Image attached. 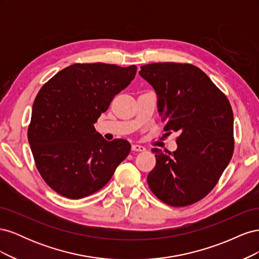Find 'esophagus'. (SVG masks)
<instances>
[{
    "label": "esophagus",
    "instance_id": "1",
    "mask_svg": "<svg viewBox=\"0 0 259 259\" xmlns=\"http://www.w3.org/2000/svg\"><path fill=\"white\" fill-rule=\"evenodd\" d=\"M132 150L133 151H145L146 148L142 145H138V144H134L132 145Z\"/></svg>",
    "mask_w": 259,
    "mask_h": 259
}]
</instances>
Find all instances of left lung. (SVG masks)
<instances>
[{"instance_id":"left-lung-1","label":"left lung","mask_w":259,"mask_h":259,"mask_svg":"<svg viewBox=\"0 0 259 259\" xmlns=\"http://www.w3.org/2000/svg\"><path fill=\"white\" fill-rule=\"evenodd\" d=\"M139 74L152 85L164 131L178 132L177 149L153 148L155 166L147 182L170 206H187L211 191L234 149L233 113L228 98L201 69L190 64L154 62Z\"/></svg>"}]
</instances>
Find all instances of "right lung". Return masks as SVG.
I'll list each match as a JSON object with an SVG mask.
<instances>
[{
    "mask_svg": "<svg viewBox=\"0 0 259 259\" xmlns=\"http://www.w3.org/2000/svg\"><path fill=\"white\" fill-rule=\"evenodd\" d=\"M136 70L135 65L74 64L38 91L28 140L38 173L62 197L77 200L95 193L128 155L127 140L107 142L94 124Z\"/></svg>",
    "mask_w": 259,
    "mask_h": 259,
    "instance_id": "1",
    "label": "right lung"
}]
</instances>
